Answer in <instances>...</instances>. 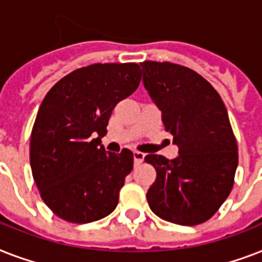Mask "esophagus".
Returning <instances> with one entry per match:
<instances>
[{
	"label": "esophagus",
	"instance_id": "34e87169",
	"mask_svg": "<svg viewBox=\"0 0 262 262\" xmlns=\"http://www.w3.org/2000/svg\"><path fill=\"white\" fill-rule=\"evenodd\" d=\"M144 158H145V155H144L143 152H139V151L133 152V159H135L136 166H139L140 163H143Z\"/></svg>",
	"mask_w": 262,
	"mask_h": 262
}]
</instances>
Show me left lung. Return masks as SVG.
<instances>
[{
    "mask_svg": "<svg viewBox=\"0 0 262 262\" xmlns=\"http://www.w3.org/2000/svg\"><path fill=\"white\" fill-rule=\"evenodd\" d=\"M144 87L172 135L178 156L147 155L156 170L147 200L160 219L197 226L215 215L234 185L238 145L216 90L186 67L144 61Z\"/></svg>",
    "mask_w": 262,
    "mask_h": 262,
    "instance_id": "obj_1",
    "label": "left lung"
}]
</instances>
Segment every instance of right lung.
Here are the masks:
<instances>
[{"label": "right lung", "mask_w": 262, "mask_h": 262, "mask_svg": "<svg viewBox=\"0 0 262 262\" xmlns=\"http://www.w3.org/2000/svg\"><path fill=\"white\" fill-rule=\"evenodd\" d=\"M140 80L137 63H94L65 76L43 99L31 133V170L42 200L61 219L91 223L117 207L133 152H106L100 137Z\"/></svg>", "instance_id": "1"}]
</instances>
